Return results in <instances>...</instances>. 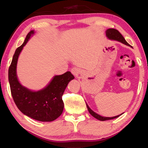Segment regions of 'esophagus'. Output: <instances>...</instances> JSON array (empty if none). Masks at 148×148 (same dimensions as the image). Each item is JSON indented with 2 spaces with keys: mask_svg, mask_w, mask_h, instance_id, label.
Segmentation results:
<instances>
[{
  "mask_svg": "<svg viewBox=\"0 0 148 148\" xmlns=\"http://www.w3.org/2000/svg\"><path fill=\"white\" fill-rule=\"evenodd\" d=\"M71 72L72 74L74 75V76H77V75L79 73V69L74 67V68H72L71 69Z\"/></svg>",
  "mask_w": 148,
  "mask_h": 148,
  "instance_id": "34e87169",
  "label": "esophagus"
}]
</instances>
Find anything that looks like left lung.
<instances>
[{
  "label": "left lung",
  "mask_w": 148,
  "mask_h": 148,
  "mask_svg": "<svg viewBox=\"0 0 148 148\" xmlns=\"http://www.w3.org/2000/svg\"><path fill=\"white\" fill-rule=\"evenodd\" d=\"M106 34L108 38L109 39L119 41L120 42H121V43H123V44L127 45V46H130V45L128 43H127V41L125 40L124 37L120 33V32L116 29H108L106 31ZM86 106H87V109H88V111L90 113V114H91L92 116H93L95 118L99 119V120H100V121H106V120L113 119H115V118H117V117H118L119 116H119H116L112 117H102L101 116H100V115L97 114V113H95V112L92 111V110L89 107L88 105L86 104Z\"/></svg>",
  "instance_id": "obj_1"
}]
</instances>
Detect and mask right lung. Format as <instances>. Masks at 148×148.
<instances>
[{
  "label": "right lung",
  "instance_id": "right-lung-1",
  "mask_svg": "<svg viewBox=\"0 0 148 148\" xmlns=\"http://www.w3.org/2000/svg\"><path fill=\"white\" fill-rule=\"evenodd\" d=\"M34 31H30L23 44L17 47L8 70V80L11 94L17 107L22 113L40 121H52L61 116L64 108L62 96L67 85L74 76L71 72L54 76L46 88L32 91L22 86L17 77V59L23 47Z\"/></svg>",
  "mask_w": 148,
  "mask_h": 148
}]
</instances>
